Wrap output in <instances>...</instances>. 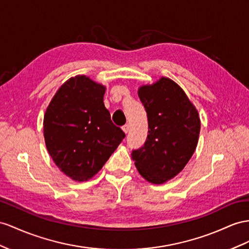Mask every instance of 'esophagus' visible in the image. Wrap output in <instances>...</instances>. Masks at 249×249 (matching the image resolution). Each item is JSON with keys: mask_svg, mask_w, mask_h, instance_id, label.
Returning <instances> with one entry per match:
<instances>
[{"mask_svg": "<svg viewBox=\"0 0 249 249\" xmlns=\"http://www.w3.org/2000/svg\"><path fill=\"white\" fill-rule=\"evenodd\" d=\"M129 129H130V127H129L128 124H126V125L123 126V131H124L125 133H128V132H129Z\"/></svg>", "mask_w": 249, "mask_h": 249, "instance_id": "34e87169", "label": "esophagus"}]
</instances>
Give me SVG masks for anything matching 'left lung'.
Instances as JSON below:
<instances>
[{"instance_id": "1", "label": "left lung", "mask_w": 249, "mask_h": 249, "mask_svg": "<svg viewBox=\"0 0 249 249\" xmlns=\"http://www.w3.org/2000/svg\"><path fill=\"white\" fill-rule=\"evenodd\" d=\"M148 119V135L131 158L144 179L163 184L175 178L193 157L201 122L197 110L176 82L161 78L139 88Z\"/></svg>"}]
</instances>
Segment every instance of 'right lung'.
I'll use <instances>...</instances> for the list:
<instances>
[{"instance_id":"add662e5","label":"right lung","mask_w":249,"mask_h":249,"mask_svg":"<svg viewBox=\"0 0 249 249\" xmlns=\"http://www.w3.org/2000/svg\"><path fill=\"white\" fill-rule=\"evenodd\" d=\"M105 89L86 75H75L59 88L44 114L49 155L74 181L97 175L125 138L104 105Z\"/></svg>"}]
</instances>
